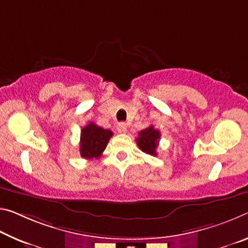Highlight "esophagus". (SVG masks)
<instances>
[{"mask_svg": "<svg viewBox=\"0 0 248 248\" xmlns=\"http://www.w3.org/2000/svg\"><path fill=\"white\" fill-rule=\"evenodd\" d=\"M117 130L119 132H125L127 131V124L124 123H119L117 124Z\"/></svg>", "mask_w": 248, "mask_h": 248, "instance_id": "34e87169", "label": "esophagus"}]
</instances>
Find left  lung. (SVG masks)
Instances as JSON below:
<instances>
[{"label":"left lung","instance_id":"1","mask_svg":"<svg viewBox=\"0 0 248 248\" xmlns=\"http://www.w3.org/2000/svg\"><path fill=\"white\" fill-rule=\"evenodd\" d=\"M160 131L150 125L147 129H143L139 132V137L137 138V144L144 153L151 155H156V147L160 140Z\"/></svg>","mask_w":248,"mask_h":248}]
</instances>
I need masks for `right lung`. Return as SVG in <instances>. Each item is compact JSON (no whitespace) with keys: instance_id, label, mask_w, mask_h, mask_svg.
<instances>
[{"instance_id":"right-lung-1","label":"right lung","mask_w":248,"mask_h":248,"mask_svg":"<svg viewBox=\"0 0 248 248\" xmlns=\"http://www.w3.org/2000/svg\"><path fill=\"white\" fill-rule=\"evenodd\" d=\"M113 133L107 129L98 127L96 124L89 123L81 129L80 133V155L84 159H98L107 147L109 139Z\"/></svg>"}]
</instances>
